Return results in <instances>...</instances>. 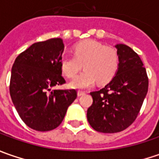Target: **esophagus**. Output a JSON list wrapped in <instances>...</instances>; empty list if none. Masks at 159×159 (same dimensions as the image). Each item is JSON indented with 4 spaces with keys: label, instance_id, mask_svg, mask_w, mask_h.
I'll list each match as a JSON object with an SVG mask.
<instances>
[{
    "label": "esophagus",
    "instance_id": "1",
    "mask_svg": "<svg viewBox=\"0 0 159 159\" xmlns=\"http://www.w3.org/2000/svg\"><path fill=\"white\" fill-rule=\"evenodd\" d=\"M83 95H85V92L84 91H78V95L79 96H81Z\"/></svg>",
    "mask_w": 159,
    "mask_h": 159
}]
</instances>
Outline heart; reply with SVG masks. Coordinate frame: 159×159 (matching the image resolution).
<instances>
[{
  "label": "heart",
  "mask_w": 159,
  "mask_h": 159,
  "mask_svg": "<svg viewBox=\"0 0 159 159\" xmlns=\"http://www.w3.org/2000/svg\"><path fill=\"white\" fill-rule=\"evenodd\" d=\"M119 54L112 48L95 40H86L73 47V56L64 55L60 66L64 75L73 78L83 67L85 70L71 80L73 89H88L97 80L100 84L111 81L119 69Z\"/></svg>",
  "instance_id": "b5f03b06"
}]
</instances>
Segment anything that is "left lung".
<instances>
[{
  "label": "left lung",
  "mask_w": 159,
  "mask_h": 159,
  "mask_svg": "<svg viewBox=\"0 0 159 159\" xmlns=\"http://www.w3.org/2000/svg\"><path fill=\"white\" fill-rule=\"evenodd\" d=\"M116 48L119 60L116 76L103 89L90 93L93 103L87 113L90 125L105 134L123 131L134 123L149 88L140 57L125 44Z\"/></svg>",
  "instance_id": "obj_1"
}]
</instances>
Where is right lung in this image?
Listing matches in <instances>:
<instances>
[{
	"instance_id": "obj_1",
	"label": "right lung",
	"mask_w": 159,
	"mask_h": 159,
	"mask_svg": "<svg viewBox=\"0 0 159 159\" xmlns=\"http://www.w3.org/2000/svg\"><path fill=\"white\" fill-rule=\"evenodd\" d=\"M64 48L60 38L36 42L18 55L11 69L13 104L25 124L36 131L57 128L77 97L75 89H50L65 83L60 66Z\"/></svg>"
}]
</instances>
